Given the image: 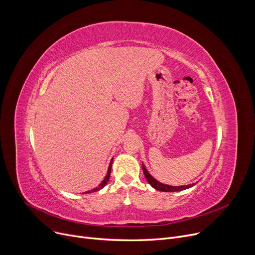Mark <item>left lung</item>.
Masks as SVG:
<instances>
[{
  "instance_id": "obj_1",
  "label": "left lung",
  "mask_w": 255,
  "mask_h": 255,
  "mask_svg": "<svg viewBox=\"0 0 255 255\" xmlns=\"http://www.w3.org/2000/svg\"><path fill=\"white\" fill-rule=\"evenodd\" d=\"M142 169H143V173L145 175V177H146L148 184L154 188L155 190L157 191H162V192H178V191H183V190H186V189H189L191 187H193L195 184H191V185H187V186H178V187H175V186H169V185H165V184H162L160 183V181H157L154 177H152L149 172L147 171L146 167H145L143 164H142Z\"/></svg>"
}]
</instances>
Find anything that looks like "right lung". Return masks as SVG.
I'll use <instances>...</instances> for the list:
<instances>
[{
  "label": "right lung",
  "mask_w": 255,
  "mask_h": 255,
  "mask_svg": "<svg viewBox=\"0 0 255 255\" xmlns=\"http://www.w3.org/2000/svg\"><path fill=\"white\" fill-rule=\"evenodd\" d=\"M112 163H113V159L111 160V162H110V164H109V168H108V172H107V175H106V177L104 178V180L102 181V183L99 185V187H96L95 189H92V190H90V191H87V192H85L84 194H89V193H91V192H96V191H100L101 189H103L107 184H108V181H109V179H110V174H111V168H112Z\"/></svg>",
  "instance_id": "right-lung-1"
}]
</instances>
